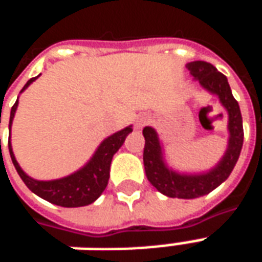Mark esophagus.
<instances>
[{
	"instance_id": "1",
	"label": "esophagus",
	"mask_w": 262,
	"mask_h": 262,
	"mask_svg": "<svg viewBox=\"0 0 262 262\" xmlns=\"http://www.w3.org/2000/svg\"><path fill=\"white\" fill-rule=\"evenodd\" d=\"M148 122H150V118H148L147 115H142V116L136 120V127L137 129H142L143 126L147 125Z\"/></svg>"
}]
</instances>
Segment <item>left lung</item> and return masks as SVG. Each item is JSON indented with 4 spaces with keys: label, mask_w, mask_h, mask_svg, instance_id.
Returning <instances> with one entry per match:
<instances>
[{
    "label": "left lung",
    "mask_w": 262,
    "mask_h": 262,
    "mask_svg": "<svg viewBox=\"0 0 262 262\" xmlns=\"http://www.w3.org/2000/svg\"><path fill=\"white\" fill-rule=\"evenodd\" d=\"M189 73L199 84L209 91L219 97L220 103L223 105L229 114V144L223 159L217 165L208 172L203 174H180L177 171L167 167L163 159V148L160 144L157 132L153 127L146 126L143 129L144 136V151H143V163L146 177L157 191L164 193L165 196L181 198V199H193L212 192L227 180L230 172L234 168L240 151L243 147V119L240 106L233 94L230 85L227 82L225 74L217 71L216 67L206 61H192L187 64Z\"/></svg>",
    "instance_id": "obj_1"
}]
</instances>
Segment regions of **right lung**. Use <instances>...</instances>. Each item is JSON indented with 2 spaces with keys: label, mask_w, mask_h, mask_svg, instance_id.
Here are the masks:
<instances>
[{
  "label": "right lung",
  "mask_w": 262,
  "mask_h": 262,
  "mask_svg": "<svg viewBox=\"0 0 262 262\" xmlns=\"http://www.w3.org/2000/svg\"><path fill=\"white\" fill-rule=\"evenodd\" d=\"M37 77H33L28 81L25 86L22 88V91H25ZM16 106H18V99L11 109L9 130H11L12 119L16 112ZM132 130H133L132 126H127L125 129L114 133L112 136L106 137L99 144V147L92 156V159L81 170L75 171L71 176L60 178V180H53V181H37V180H33L29 176H26L15 159L11 140H8V148L15 168L22 178V181L25 182V185L32 192L36 193L37 196L43 198L48 202L59 205L63 208H78V206H86L94 201H97L98 198L101 196V193L105 191V188L108 185L112 157L119 150L120 146L125 142L126 136Z\"/></svg>",
  "instance_id": "1"
}]
</instances>
